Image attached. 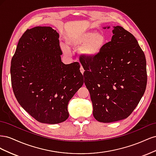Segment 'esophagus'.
<instances>
[{
	"label": "esophagus",
	"instance_id": "obj_1",
	"mask_svg": "<svg viewBox=\"0 0 156 156\" xmlns=\"http://www.w3.org/2000/svg\"><path fill=\"white\" fill-rule=\"evenodd\" d=\"M80 71H81V73H82V74H83V73H84V69H83V68L82 66H81V67H80Z\"/></svg>",
	"mask_w": 156,
	"mask_h": 156
}]
</instances>
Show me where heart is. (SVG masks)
<instances>
[{
    "label": "heart",
    "instance_id": "obj_1",
    "mask_svg": "<svg viewBox=\"0 0 156 156\" xmlns=\"http://www.w3.org/2000/svg\"><path fill=\"white\" fill-rule=\"evenodd\" d=\"M105 36L102 32L94 31H74L66 36V43L74 48L81 47V53L88 57H94L100 53L105 44ZM64 53H68L66 45H62Z\"/></svg>",
    "mask_w": 156,
    "mask_h": 156
}]
</instances>
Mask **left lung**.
Wrapping results in <instances>:
<instances>
[{
    "instance_id": "obj_1",
    "label": "left lung",
    "mask_w": 156,
    "mask_h": 156,
    "mask_svg": "<svg viewBox=\"0 0 156 156\" xmlns=\"http://www.w3.org/2000/svg\"><path fill=\"white\" fill-rule=\"evenodd\" d=\"M111 41L94 57L80 56L84 84L90 94L93 115L108 123L128 117L145 92L146 62L135 36L114 27Z\"/></svg>"
}]
</instances>
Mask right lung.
Listing matches in <instances>:
<instances>
[{"label":"right lung","instance_id":"1","mask_svg":"<svg viewBox=\"0 0 156 156\" xmlns=\"http://www.w3.org/2000/svg\"><path fill=\"white\" fill-rule=\"evenodd\" d=\"M59 34L51 27L27 29L12 58V87L18 103L37 121L68 119V104L84 83L79 62L64 64Z\"/></svg>","mask_w":156,"mask_h":156}]
</instances>
